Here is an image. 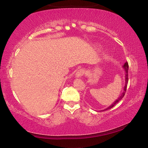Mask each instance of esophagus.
<instances>
[{
  "label": "esophagus",
  "instance_id": "1",
  "mask_svg": "<svg viewBox=\"0 0 148 148\" xmlns=\"http://www.w3.org/2000/svg\"><path fill=\"white\" fill-rule=\"evenodd\" d=\"M85 72H86V69H84V68L79 69V70H78L76 73V77H77V78L81 77V76H84Z\"/></svg>",
  "mask_w": 148,
  "mask_h": 148
}]
</instances>
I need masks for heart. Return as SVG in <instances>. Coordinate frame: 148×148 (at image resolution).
Instances as JSON below:
<instances>
[{"mask_svg":"<svg viewBox=\"0 0 148 148\" xmlns=\"http://www.w3.org/2000/svg\"><path fill=\"white\" fill-rule=\"evenodd\" d=\"M109 55H110V53H107L106 54V55H105V57H106V58H108V56H109Z\"/></svg>","mask_w":148,"mask_h":148,"instance_id":"1","label":"heart"}]
</instances>
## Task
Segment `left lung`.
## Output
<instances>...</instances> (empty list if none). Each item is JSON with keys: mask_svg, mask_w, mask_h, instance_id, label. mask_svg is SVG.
I'll return each mask as SVG.
<instances>
[{"mask_svg": "<svg viewBox=\"0 0 148 148\" xmlns=\"http://www.w3.org/2000/svg\"><path fill=\"white\" fill-rule=\"evenodd\" d=\"M123 67L124 69H125V86H124V88H123V92L121 93V95H120V97H119V98H118L115 101L113 102V103H112L111 106H109L108 107V108H106V109L104 110H108V109H110V108H113V106H115V104H116L119 101H120L123 98V97L125 96V92H126V90H127V84H128V69H129V64H128V62H126L125 64H124V65L123 66ZM104 110H103V111H104Z\"/></svg>", "mask_w": 148, "mask_h": 148, "instance_id": "8db88e82", "label": "left lung"}]
</instances>
